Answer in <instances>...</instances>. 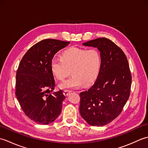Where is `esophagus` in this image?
I'll list each match as a JSON object with an SVG mask.
<instances>
[{
  "label": "esophagus",
  "mask_w": 148,
  "mask_h": 148,
  "mask_svg": "<svg viewBox=\"0 0 148 148\" xmlns=\"http://www.w3.org/2000/svg\"><path fill=\"white\" fill-rule=\"evenodd\" d=\"M72 92L71 90H64V94L65 96H67L69 93Z\"/></svg>",
  "instance_id": "34e87169"
}]
</instances>
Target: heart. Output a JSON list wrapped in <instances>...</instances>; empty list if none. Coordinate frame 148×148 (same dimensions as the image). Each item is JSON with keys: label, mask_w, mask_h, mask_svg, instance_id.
Here are the masks:
<instances>
[{"label": "heart", "mask_w": 148, "mask_h": 148, "mask_svg": "<svg viewBox=\"0 0 148 148\" xmlns=\"http://www.w3.org/2000/svg\"><path fill=\"white\" fill-rule=\"evenodd\" d=\"M101 67V54L94 48L72 47L62 53L61 59L54 58L51 61L52 74L58 81H64L71 71L72 76L60 84L62 89L90 85L98 77Z\"/></svg>", "instance_id": "b5f03b06"}]
</instances>
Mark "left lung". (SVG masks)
I'll return each mask as SVG.
<instances>
[{"mask_svg":"<svg viewBox=\"0 0 148 148\" xmlns=\"http://www.w3.org/2000/svg\"><path fill=\"white\" fill-rule=\"evenodd\" d=\"M97 48L102 67L93 85L81 92V116L92 126L102 127L120 114L129 98L132 76L126 55L121 49L105 37L83 43Z\"/></svg>","mask_w":148,"mask_h":148,"instance_id":"obj_1","label":"left lung"}]
</instances>
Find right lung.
<instances>
[{"label": "right lung", "mask_w": 148, "mask_h": 148, "mask_svg": "<svg viewBox=\"0 0 148 148\" xmlns=\"http://www.w3.org/2000/svg\"><path fill=\"white\" fill-rule=\"evenodd\" d=\"M69 43L44 39L31 47L19 64L16 96L25 114L37 123L48 125L60 114L65 97L62 90L53 92L55 82L51 61L59 50Z\"/></svg>", "instance_id": "add662e5"}]
</instances>
